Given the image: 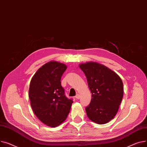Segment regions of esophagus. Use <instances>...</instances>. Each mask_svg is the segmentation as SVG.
I'll use <instances>...</instances> for the list:
<instances>
[{
    "label": "esophagus",
    "instance_id": "34e87169",
    "mask_svg": "<svg viewBox=\"0 0 147 147\" xmlns=\"http://www.w3.org/2000/svg\"><path fill=\"white\" fill-rule=\"evenodd\" d=\"M75 98H76V99H80V94H76V96H75Z\"/></svg>",
    "mask_w": 147,
    "mask_h": 147
}]
</instances>
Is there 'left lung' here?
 <instances>
[{"label": "left lung", "instance_id": "left-lung-1", "mask_svg": "<svg viewBox=\"0 0 147 147\" xmlns=\"http://www.w3.org/2000/svg\"><path fill=\"white\" fill-rule=\"evenodd\" d=\"M87 78L92 93L90 105L85 110L92 122L102 125L114 118L123 96L121 78L106 66L96 62L80 65Z\"/></svg>", "mask_w": 147, "mask_h": 147}]
</instances>
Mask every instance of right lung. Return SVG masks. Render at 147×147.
Returning <instances> with one entry per match:
<instances>
[{"mask_svg": "<svg viewBox=\"0 0 147 147\" xmlns=\"http://www.w3.org/2000/svg\"><path fill=\"white\" fill-rule=\"evenodd\" d=\"M66 69L65 64L48 62L36 72L30 82L32 109L40 120L50 127L57 126L65 121L73 102L72 99L66 97L60 82Z\"/></svg>", "mask_w": 147, "mask_h": 147, "instance_id": "obj_1", "label": "right lung"}]
</instances>
